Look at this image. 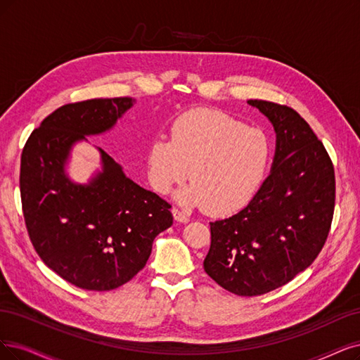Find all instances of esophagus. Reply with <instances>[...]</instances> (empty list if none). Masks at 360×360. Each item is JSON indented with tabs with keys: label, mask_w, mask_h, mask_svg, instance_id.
<instances>
[{
	"label": "esophagus",
	"mask_w": 360,
	"mask_h": 360,
	"mask_svg": "<svg viewBox=\"0 0 360 360\" xmlns=\"http://www.w3.org/2000/svg\"><path fill=\"white\" fill-rule=\"evenodd\" d=\"M172 214H173V218H175L178 222H188L190 221V218H188V215L185 214V212H182L181 209H178V207H173L172 209Z\"/></svg>",
	"instance_id": "1"
}]
</instances>
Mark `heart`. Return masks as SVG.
<instances>
[{"mask_svg":"<svg viewBox=\"0 0 360 360\" xmlns=\"http://www.w3.org/2000/svg\"><path fill=\"white\" fill-rule=\"evenodd\" d=\"M271 160V143L259 129L227 112L195 108L170 124V141L157 138L146 150L153 188L166 194L188 178L176 200L229 215L258 191Z\"/></svg>","mask_w":360,"mask_h":360,"instance_id":"heart-1","label":"heart"}]
</instances>
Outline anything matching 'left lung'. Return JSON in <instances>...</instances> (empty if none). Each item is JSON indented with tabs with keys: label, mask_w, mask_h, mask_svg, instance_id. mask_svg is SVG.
<instances>
[{
	"label": "left lung",
	"mask_w": 360,
	"mask_h": 360,
	"mask_svg": "<svg viewBox=\"0 0 360 360\" xmlns=\"http://www.w3.org/2000/svg\"><path fill=\"white\" fill-rule=\"evenodd\" d=\"M276 131L270 175L238 214L210 222L205 271L240 297L267 294L310 267L334 217V165L309 123L286 105L252 99Z\"/></svg>",
	"instance_id": "obj_1"
}]
</instances>
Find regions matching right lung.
Segmentation results:
<instances>
[{"label": "right lung", "mask_w": 360, "mask_h": 360, "mask_svg": "<svg viewBox=\"0 0 360 360\" xmlns=\"http://www.w3.org/2000/svg\"><path fill=\"white\" fill-rule=\"evenodd\" d=\"M135 99L63 105L37 127L20 158L26 230L39 258L86 290L127 283L148 261L154 238L173 224L170 205L129 179L102 148V170L89 184L65 173L72 145L110 130Z\"/></svg>", "instance_id": "add662e5"}]
</instances>
